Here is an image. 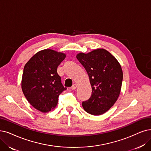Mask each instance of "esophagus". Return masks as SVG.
Instances as JSON below:
<instances>
[{
    "label": "esophagus",
    "instance_id": "obj_1",
    "mask_svg": "<svg viewBox=\"0 0 151 151\" xmlns=\"http://www.w3.org/2000/svg\"><path fill=\"white\" fill-rule=\"evenodd\" d=\"M77 87V84H76V83H74V84H73V85H72V86L71 88H72V90H75V89H76Z\"/></svg>",
    "mask_w": 151,
    "mask_h": 151
}]
</instances>
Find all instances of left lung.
Instances as JSON below:
<instances>
[{"label": "left lung", "instance_id": "obj_1", "mask_svg": "<svg viewBox=\"0 0 151 151\" xmlns=\"http://www.w3.org/2000/svg\"><path fill=\"white\" fill-rule=\"evenodd\" d=\"M77 59L86 70L92 90L91 96L82 102V106L90 114L100 115L109 110L118 98L123 81L121 65L104 49L79 53Z\"/></svg>", "mask_w": 151, "mask_h": 151}]
</instances>
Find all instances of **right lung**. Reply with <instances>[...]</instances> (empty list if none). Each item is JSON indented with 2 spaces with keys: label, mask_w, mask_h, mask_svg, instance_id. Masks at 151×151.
Returning a JSON list of instances; mask_svg holds the SVG:
<instances>
[{
  "label": "right lung",
  "mask_w": 151,
  "mask_h": 151,
  "mask_svg": "<svg viewBox=\"0 0 151 151\" xmlns=\"http://www.w3.org/2000/svg\"><path fill=\"white\" fill-rule=\"evenodd\" d=\"M65 58L64 53L44 50L35 54L24 67L23 93L29 103L41 112L54 109L59 95L66 90L57 72L58 65Z\"/></svg>",
  "instance_id": "1"
}]
</instances>
